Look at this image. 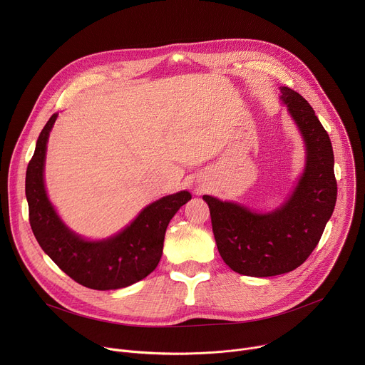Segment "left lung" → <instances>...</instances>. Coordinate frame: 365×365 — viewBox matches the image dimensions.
I'll return each instance as SVG.
<instances>
[{"label":"left lung","instance_id":"obj_1","mask_svg":"<svg viewBox=\"0 0 365 365\" xmlns=\"http://www.w3.org/2000/svg\"><path fill=\"white\" fill-rule=\"evenodd\" d=\"M280 91L306 144V168L289 200L273 212L257 214L203 195L225 264L251 277L279 276L303 264L318 245L336 202L334 151L327 130L300 93L287 86Z\"/></svg>","mask_w":365,"mask_h":365}]
</instances>
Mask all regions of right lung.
Returning a JSON list of instances; mask_svg holds the SVG:
<instances>
[{"instance_id": "add662e5", "label": "right lung", "mask_w": 365, "mask_h": 365, "mask_svg": "<svg viewBox=\"0 0 365 365\" xmlns=\"http://www.w3.org/2000/svg\"><path fill=\"white\" fill-rule=\"evenodd\" d=\"M56 118L58 113L43 127L26 173L29 221L38 245L62 272L85 287L113 290L143 280L158 267L166 228L192 195L182 190L150 203L124 231L108 240L81 238L58 217L44 189L46 144Z\"/></svg>"}]
</instances>
